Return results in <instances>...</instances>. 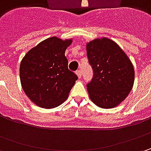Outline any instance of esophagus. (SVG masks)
Segmentation results:
<instances>
[{"label":"esophagus","mask_w":151,"mask_h":151,"mask_svg":"<svg viewBox=\"0 0 151 151\" xmlns=\"http://www.w3.org/2000/svg\"><path fill=\"white\" fill-rule=\"evenodd\" d=\"M76 76H78V78H81V70H77L76 72Z\"/></svg>","instance_id":"obj_1"}]
</instances>
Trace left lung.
<instances>
[{
    "label": "left lung",
    "instance_id": "8db88e82",
    "mask_svg": "<svg viewBox=\"0 0 151 151\" xmlns=\"http://www.w3.org/2000/svg\"><path fill=\"white\" fill-rule=\"evenodd\" d=\"M86 54L94 73L87 85L91 101L104 109L119 106L134 86L130 59L117 43L104 37L86 43Z\"/></svg>",
    "mask_w": 151,
    "mask_h": 151
}]
</instances>
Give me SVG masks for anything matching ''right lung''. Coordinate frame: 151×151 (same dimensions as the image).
I'll return each instance as SVG.
<instances>
[{
    "label": "right lung",
    "mask_w": 151,
    "mask_h": 151,
    "mask_svg": "<svg viewBox=\"0 0 151 151\" xmlns=\"http://www.w3.org/2000/svg\"><path fill=\"white\" fill-rule=\"evenodd\" d=\"M72 38H47L29 50L20 64V81L27 96L37 106L50 109L69 96L77 76L68 69L65 56Z\"/></svg>",
    "instance_id": "obj_1"
}]
</instances>
